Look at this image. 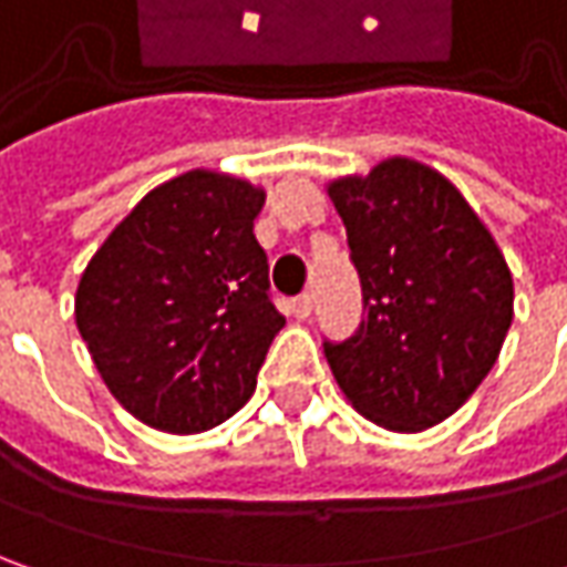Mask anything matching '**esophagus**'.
Returning a JSON list of instances; mask_svg holds the SVG:
<instances>
[{
    "instance_id": "esophagus-1",
    "label": "esophagus",
    "mask_w": 567,
    "mask_h": 567,
    "mask_svg": "<svg viewBox=\"0 0 567 567\" xmlns=\"http://www.w3.org/2000/svg\"><path fill=\"white\" fill-rule=\"evenodd\" d=\"M290 312H293L296 321H306V318L312 316V296H296V299H290Z\"/></svg>"
}]
</instances>
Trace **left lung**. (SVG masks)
Masks as SVG:
<instances>
[{
  "mask_svg": "<svg viewBox=\"0 0 567 567\" xmlns=\"http://www.w3.org/2000/svg\"><path fill=\"white\" fill-rule=\"evenodd\" d=\"M360 274L362 321L324 357L347 401L391 432L447 420L489 375L514 284L492 233L432 166L391 157L328 186Z\"/></svg>",
  "mask_w": 567,
  "mask_h": 567,
  "instance_id": "1",
  "label": "left lung"
}]
</instances>
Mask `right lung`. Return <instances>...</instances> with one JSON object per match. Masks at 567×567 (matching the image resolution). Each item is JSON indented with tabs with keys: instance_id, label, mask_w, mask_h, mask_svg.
<instances>
[{
	"instance_id": "obj_1",
	"label": "right lung",
	"mask_w": 567,
	"mask_h": 567,
	"mask_svg": "<svg viewBox=\"0 0 567 567\" xmlns=\"http://www.w3.org/2000/svg\"><path fill=\"white\" fill-rule=\"evenodd\" d=\"M265 192L192 169L147 192L87 261L75 321L100 379L144 425L188 435L255 391L284 316L251 224Z\"/></svg>"
}]
</instances>
